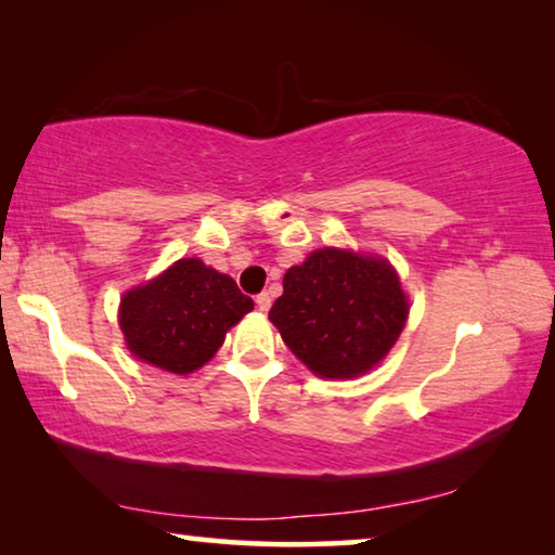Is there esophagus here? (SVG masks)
Masks as SVG:
<instances>
[{"label": "esophagus", "mask_w": 555, "mask_h": 555, "mask_svg": "<svg viewBox=\"0 0 555 555\" xmlns=\"http://www.w3.org/2000/svg\"><path fill=\"white\" fill-rule=\"evenodd\" d=\"M255 304H257V308L261 313H267L269 308H271V296L267 294V291H261V294H257V298H255Z\"/></svg>", "instance_id": "1"}]
</instances>
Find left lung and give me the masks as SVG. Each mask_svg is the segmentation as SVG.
<instances>
[{
  "label": "left lung",
  "mask_w": 555,
  "mask_h": 555,
  "mask_svg": "<svg viewBox=\"0 0 555 555\" xmlns=\"http://www.w3.org/2000/svg\"><path fill=\"white\" fill-rule=\"evenodd\" d=\"M406 315V296L387 261L318 249L286 271L269 321L318 377L350 379L391 350Z\"/></svg>",
  "instance_id": "1"
}]
</instances>
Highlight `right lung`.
I'll return each instance as SVG.
<instances>
[{
	"label": "right lung",
	"instance_id": "add662e5",
	"mask_svg": "<svg viewBox=\"0 0 555 555\" xmlns=\"http://www.w3.org/2000/svg\"><path fill=\"white\" fill-rule=\"evenodd\" d=\"M255 304L230 276L201 259H181L121 298L119 325L139 360L188 374L220 350L224 333Z\"/></svg>",
	"mask_w": 555,
	"mask_h": 555
}]
</instances>
